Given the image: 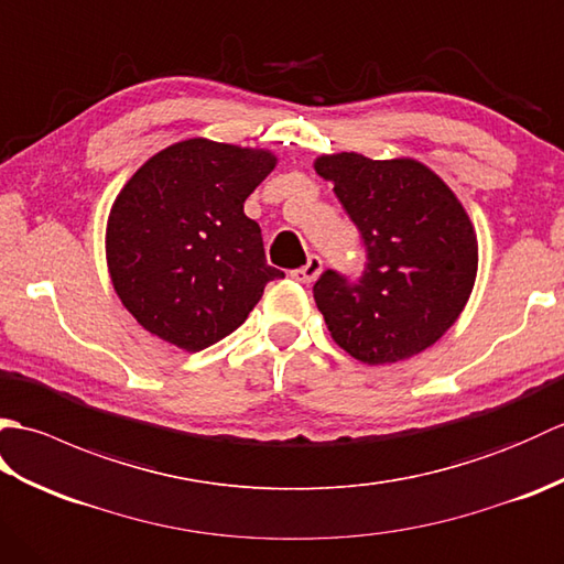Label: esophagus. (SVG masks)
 <instances>
[{"label": "esophagus", "mask_w": 564, "mask_h": 564, "mask_svg": "<svg viewBox=\"0 0 564 564\" xmlns=\"http://www.w3.org/2000/svg\"><path fill=\"white\" fill-rule=\"evenodd\" d=\"M319 273H322V259L319 257H307L305 267L295 269L291 275L297 283H313V281H317Z\"/></svg>", "instance_id": "1"}]
</instances>
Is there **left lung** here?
<instances>
[{"mask_svg":"<svg viewBox=\"0 0 564 564\" xmlns=\"http://www.w3.org/2000/svg\"><path fill=\"white\" fill-rule=\"evenodd\" d=\"M315 172L361 232L366 271H325L315 303L337 346L368 366L434 346L460 317L477 279V232L460 198L414 158L319 154Z\"/></svg>","mask_w":564,"mask_h":564,"instance_id":"1","label":"left lung"}]
</instances>
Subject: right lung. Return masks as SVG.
I'll list each match as a JSON object with an SVG mask.
<instances>
[{"label":"right lung","mask_w":564,"mask_h":564,"mask_svg":"<svg viewBox=\"0 0 564 564\" xmlns=\"http://www.w3.org/2000/svg\"><path fill=\"white\" fill-rule=\"evenodd\" d=\"M279 158L208 138L178 140L128 178L106 220V267L116 295L142 329L184 351L235 332L267 283L245 200Z\"/></svg>","instance_id":"add662e5"}]
</instances>
